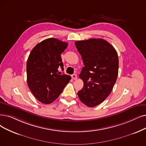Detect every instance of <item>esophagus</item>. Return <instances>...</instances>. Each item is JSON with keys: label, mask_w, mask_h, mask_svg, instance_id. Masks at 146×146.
Returning a JSON list of instances; mask_svg holds the SVG:
<instances>
[{"label": "esophagus", "mask_w": 146, "mask_h": 146, "mask_svg": "<svg viewBox=\"0 0 146 146\" xmlns=\"http://www.w3.org/2000/svg\"><path fill=\"white\" fill-rule=\"evenodd\" d=\"M72 78L74 79V80H76L77 78V75L75 74H73V75H72Z\"/></svg>", "instance_id": "1"}]
</instances>
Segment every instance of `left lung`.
<instances>
[{
    "instance_id": "8db88e82",
    "label": "left lung",
    "mask_w": 146,
    "mask_h": 146,
    "mask_svg": "<svg viewBox=\"0 0 146 146\" xmlns=\"http://www.w3.org/2000/svg\"><path fill=\"white\" fill-rule=\"evenodd\" d=\"M75 44L84 65L79 75L84 86L77 94L86 106L94 107L110 94L117 80V53L107 40L101 38L78 40Z\"/></svg>"
}]
</instances>
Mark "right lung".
<instances>
[{
  "instance_id": "add662e5",
  "label": "right lung",
  "mask_w": 146,
  "mask_h": 146,
  "mask_svg": "<svg viewBox=\"0 0 146 146\" xmlns=\"http://www.w3.org/2000/svg\"><path fill=\"white\" fill-rule=\"evenodd\" d=\"M68 43L56 38H48L32 50L27 61V82L37 100L49 104L59 97L71 79L61 73L63 64L61 54Z\"/></svg>"
}]
</instances>
